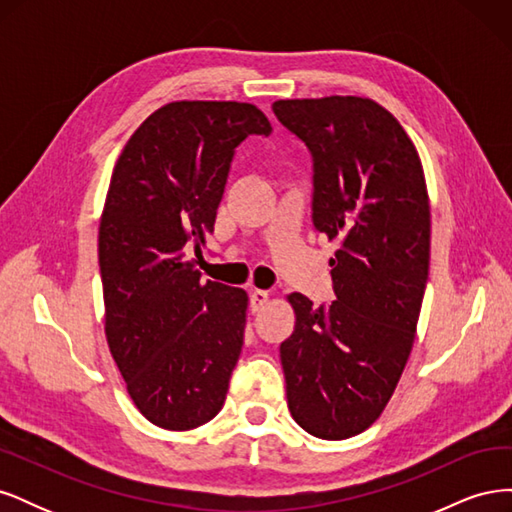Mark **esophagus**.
Returning a JSON list of instances; mask_svg holds the SVG:
<instances>
[{"mask_svg":"<svg viewBox=\"0 0 512 512\" xmlns=\"http://www.w3.org/2000/svg\"><path fill=\"white\" fill-rule=\"evenodd\" d=\"M267 301H269V292H267V290L254 288V290L250 292V307H252V312H260V309L267 305Z\"/></svg>","mask_w":512,"mask_h":512,"instance_id":"obj_1","label":"esophagus"}]
</instances>
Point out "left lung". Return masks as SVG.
<instances>
[{
	"instance_id": "1",
	"label": "left lung",
	"mask_w": 512,
	"mask_h": 512,
	"mask_svg": "<svg viewBox=\"0 0 512 512\" xmlns=\"http://www.w3.org/2000/svg\"><path fill=\"white\" fill-rule=\"evenodd\" d=\"M273 113L312 153V220L329 241L335 301L288 294L280 346L288 410L307 433L346 440L389 404L414 344L429 273L425 173L401 123L369 98L277 100Z\"/></svg>"
}]
</instances>
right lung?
<instances>
[{
	"label": "right lung",
	"instance_id": "right-lung-1",
	"mask_svg": "<svg viewBox=\"0 0 512 512\" xmlns=\"http://www.w3.org/2000/svg\"><path fill=\"white\" fill-rule=\"evenodd\" d=\"M247 102H168L123 147L100 218L104 333L149 423L205 425L224 406L245 333L247 292L200 282L235 147L271 134Z\"/></svg>",
	"mask_w": 512,
	"mask_h": 512
}]
</instances>
